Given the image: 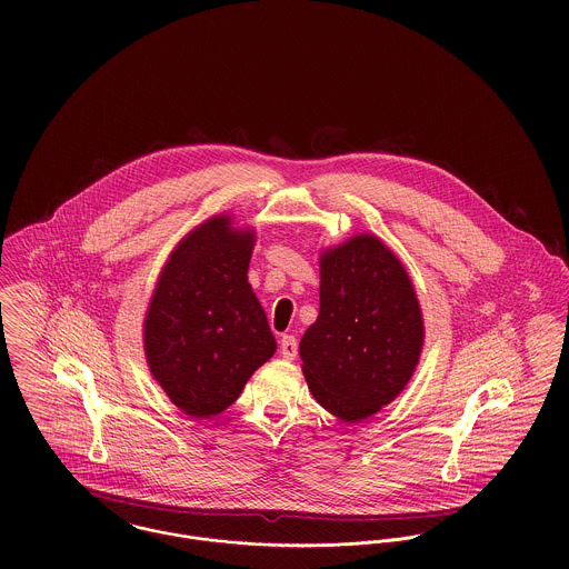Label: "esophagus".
I'll return each mask as SVG.
<instances>
[{"instance_id": "34e87169", "label": "esophagus", "mask_w": 569, "mask_h": 569, "mask_svg": "<svg viewBox=\"0 0 569 569\" xmlns=\"http://www.w3.org/2000/svg\"><path fill=\"white\" fill-rule=\"evenodd\" d=\"M280 352H282V357L284 359H296V355H298V339L293 337V335H282V339H280Z\"/></svg>"}]
</instances>
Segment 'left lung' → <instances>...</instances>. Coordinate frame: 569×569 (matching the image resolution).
I'll return each instance as SVG.
<instances>
[{"label": "left lung", "mask_w": 569, "mask_h": 569, "mask_svg": "<svg viewBox=\"0 0 569 569\" xmlns=\"http://www.w3.org/2000/svg\"><path fill=\"white\" fill-rule=\"evenodd\" d=\"M425 339L406 267L390 247L359 234L320 256V316L300 341L311 395L359 422L392 403L411 379Z\"/></svg>", "instance_id": "left-lung-1"}]
</instances>
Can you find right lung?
Returning <instances> with one entry per match:
<instances>
[{"mask_svg":"<svg viewBox=\"0 0 569 569\" xmlns=\"http://www.w3.org/2000/svg\"><path fill=\"white\" fill-rule=\"evenodd\" d=\"M251 230L228 214L194 228L172 249L147 318L144 352L168 399L192 418L232 406L276 352V337L247 282Z\"/></svg>","mask_w":569,"mask_h":569,"instance_id":"1","label":"right lung"}]
</instances>
